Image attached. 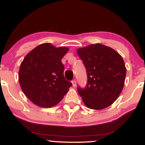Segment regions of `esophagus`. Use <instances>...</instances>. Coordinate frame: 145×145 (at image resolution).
<instances>
[{"mask_svg":"<svg viewBox=\"0 0 145 145\" xmlns=\"http://www.w3.org/2000/svg\"><path fill=\"white\" fill-rule=\"evenodd\" d=\"M72 85H73V86H74V87H75V86H76V80H72Z\"/></svg>","mask_w":145,"mask_h":145,"instance_id":"34e87169","label":"esophagus"}]
</instances>
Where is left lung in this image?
<instances>
[{"label": "left lung", "instance_id": "1", "mask_svg": "<svg viewBox=\"0 0 145 145\" xmlns=\"http://www.w3.org/2000/svg\"><path fill=\"white\" fill-rule=\"evenodd\" d=\"M85 66L87 84L77 90L89 108L108 107L119 97L123 88L126 68L122 56L112 48L101 44L77 50Z\"/></svg>", "mask_w": 145, "mask_h": 145}]
</instances>
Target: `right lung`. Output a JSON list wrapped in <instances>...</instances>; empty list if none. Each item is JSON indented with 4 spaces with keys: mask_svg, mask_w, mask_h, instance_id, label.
I'll list each match as a JSON object with an SVG mask.
<instances>
[{
    "mask_svg": "<svg viewBox=\"0 0 145 145\" xmlns=\"http://www.w3.org/2000/svg\"><path fill=\"white\" fill-rule=\"evenodd\" d=\"M69 50L48 43L37 46L23 60L19 82L25 95L39 107L50 108L63 99L72 83L64 77L61 59Z\"/></svg>",
    "mask_w": 145,
    "mask_h": 145,
    "instance_id": "obj_1",
    "label": "right lung"
}]
</instances>
